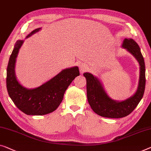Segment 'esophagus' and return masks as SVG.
Listing matches in <instances>:
<instances>
[{
  "instance_id": "esophagus-1",
  "label": "esophagus",
  "mask_w": 151,
  "mask_h": 151,
  "mask_svg": "<svg viewBox=\"0 0 151 151\" xmlns=\"http://www.w3.org/2000/svg\"><path fill=\"white\" fill-rule=\"evenodd\" d=\"M79 69H80V72L81 73H83L84 72H85L87 70V67L85 64H80L79 65Z\"/></svg>"
}]
</instances>
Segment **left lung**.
Segmentation results:
<instances>
[{"label":"left lung","instance_id":"obj_1","mask_svg":"<svg viewBox=\"0 0 151 151\" xmlns=\"http://www.w3.org/2000/svg\"><path fill=\"white\" fill-rule=\"evenodd\" d=\"M122 47L133 55L140 64V78L136 93L124 101H116L108 96L100 81L92 74L85 73L87 100L92 110L98 115L107 118H122L136 109L142 98L145 89V64L140 47L132 39H125Z\"/></svg>","mask_w":151,"mask_h":151}]
</instances>
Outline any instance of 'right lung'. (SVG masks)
Wrapping results in <instances>:
<instances>
[{"mask_svg": "<svg viewBox=\"0 0 151 151\" xmlns=\"http://www.w3.org/2000/svg\"><path fill=\"white\" fill-rule=\"evenodd\" d=\"M31 32L26 38L39 32ZM24 40H19L9 60L6 68V89L15 105L28 115H44L53 112L62 102L66 90L75 77L80 75L77 66L63 70L51 79L35 89H27L17 80L15 73L16 58Z\"/></svg>", "mask_w": 151, "mask_h": 151, "instance_id": "obj_1", "label": "right lung"}]
</instances>
